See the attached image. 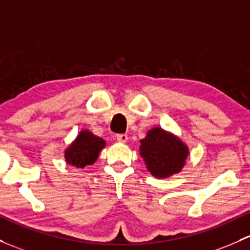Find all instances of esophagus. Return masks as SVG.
<instances>
[{"label": "esophagus", "instance_id": "34e87169", "mask_svg": "<svg viewBox=\"0 0 250 250\" xmlns=\"http://www.w3.org/2000/svg\"><path fill=\"white\" fill-rule=\"evenodd\" d=\"M116 139H117L118 143H127L128 135L127 134H117Z\"/></svg>", "mask_w": 250, "mask_h": 250}]
</instances>
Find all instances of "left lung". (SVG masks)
<instances>
[{
	"instance_id": "left-lung-1",
	"label": "left lung",
	"mask_w": 250,
	"mask_h": 250,
	"mask_svg": "<svg viewBox=\"0 0 250 250\" xmlns=\"http://www.w3.org/2000/svg\"><path fill=\"white\" fill-rule=\"evenodd\" d=\"M140 154L149 172L158 178H167L180 172L185 167L189 149L185 143L162 128H152L140 140Z\"/></svg>"
}]
</instances>
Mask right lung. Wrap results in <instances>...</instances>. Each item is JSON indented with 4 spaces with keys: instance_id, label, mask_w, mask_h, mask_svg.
Masks as SVG:
<instances>
[{
    "instance_id": "right-lung-1",
    "label": "right lung",
    "mask_w": 250,
    "mask_h": 250,
    "mask_svg": "<svg viewBox=\"0 0 250 250\" xmlns=\"http://www.w3.org/2000/svg\"><path fill=\"white\" fill-rule=\"evenodd\" d=\"M105 147V141L99 136L85 129L79 133L74 141L64 151V158L68 164L75 167H85L92 165Z\"/></svg>"
}]
</instances>
